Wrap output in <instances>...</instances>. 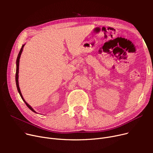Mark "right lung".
I'll use <instances>...</instances> for the list:
<instances>
[{
    "label": "right lung",
    "instance_id": "obj_1",
    "mask_svg": "<svg viewBox=\"0 0 153 153\" xmlns=\"http://www.w3.org/2000/svg\"><path fill=\"white\" fill-rule=\"evenodd\" d=\"M25 45H23L22 46V48H21V49H20V51H19V54H18V56H17V61H16V64H17V69H16V74H15V81H16V85H17V90H18V92H19V94H20V97H21V98L22 99V100H23V102L25 103V104L27 105V106L31 110V111H33V112H35V113H36V112L33 109V108H32L29 104H28L27 102H26V101L25 100V99H23V95H22V93H21V92H20V87H19V61H20V56H21V54H22V51H23V47H24V46H25ZM37 114V113H36Z\"/></svg>",
    "mask_w": 153,
    "mask_h": 153
}]
</instances>
